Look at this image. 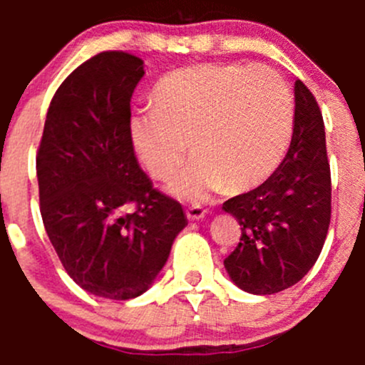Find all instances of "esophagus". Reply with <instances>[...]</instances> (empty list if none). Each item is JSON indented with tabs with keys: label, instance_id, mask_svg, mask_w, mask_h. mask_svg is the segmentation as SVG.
<instances>
[{
	"label": "esophagus",
	"instance_id": "1",
	"mask_svg": "<svg viewBox=\"0 0 365 365\" xmlns=\"http://www.w3.org/2000/svg\"><path fill=\"white\" fill-rule=\"evenodd\" d=\"M185 213H187V217H189V219H192V220H200V219H203V217H205L203 206L197 205V203L187 206Z\"/></svg>",
	"mask_w": 365,
	"mask_h": 365
}]
</instances>
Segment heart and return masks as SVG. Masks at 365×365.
Segmentation results:
<instances>
[{
	"instance_id": "b5f03b06",
	"label": "heart",
	"mask_w": 365,
	"mask_h": 365,
	"mask_svg": "<svg viewBox=\"0 0 365 365\" xmlns=\"http://www.w3.org/2000/svg\"><path fill=\"white\" fill-rule=\"evenodd\" d=\"M293 127L292 90L263 65L201 63L175 70L155 84L152 108L128 121L135 153L153 178L169 180L187 148L194 153L171 183L173 192L192 200L224 185L244 192L267 182L288 152Z\"/></svg>"
}]
</instances>
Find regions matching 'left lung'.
I'll return each instance as SVG.
<instances>
[{
	"instance_id": "left-lung-1",
	"label": "left lung",
	"mask_w": 365,
	"mask_h": 365,
	"mask_svg": "<svg viewBox=\"0 0 365 365\" xmlns=\"http://www.w3.org/2000/svg\"><path fill=\"white\" fill-rule=\"evenodd\" d=\"M222 208L242 226L224 267L244 292H282L316 263L329 233L332 178L322 111L302 81L295 83V127L284 160L267 182Z\"/></svg>"
}]
</instances>
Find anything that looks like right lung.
Listing matches in <instances>:
<instances>
[{
    "label": "right lung",
    "instance_id": "obj_1",
    "mask_svg": "<svg viewBox=\"0 0 365 365\" xmlns=\"http://www.w3.org/2000/svg\"><path fill=\"white\" fill-rule=\"evenodd\" d=\"M141 58L104 51L60 84L36 152L43 227L67 274L109 300L145 293L185 227L182 205L155 189L130 141Z\"/></svg>",
    "mask_w": 365,
    "mask_h": 365
}]
</instances>
